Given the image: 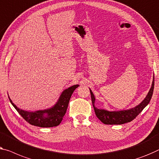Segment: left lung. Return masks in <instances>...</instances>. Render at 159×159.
Masks as SVG:
<instances>
[{
	"label": "left lung",
	"instance_id": "1",
	"mask_svg": "<svg viewBox=\"0 0 159 159\" xmlns=\"http://www.w3.org/2000/svg\"><path fill=\"white\" fill-rule=\"evenodd\" d=\"M153 89H154V77L151 84V87L149 90L148 94L146 95V98L143 99L141 102L135 106L134 108H129L127 110H122V111H110L106 109H101V108H98L95 106V98L93 92L91 89L90 93H91V101L93 103V106L96 113V116L98 117L99 120L101 122L103 123L104 124H110V125H119L124 124L125 123L131 121L140 113L144 108L148 105L150 102L151 97H152Z\"/></svg>",
	"mask_w": 159,
	"mask_h": 159
}]
</instances>
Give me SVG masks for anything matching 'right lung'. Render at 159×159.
Returning <instances> with one entry per match:
<instances>
[{
	"mask_svg": "<svg viewBox=\"0 0 159 159\" xmlns=\"http://www.w3.org/2000/svg\"><path fill=\"white\" fill-rule=\"evenodd\" d=\"M79 85H73L68 89H65L61 93L58 100L51 108L44 110H39L36 111H27L18 108L15 104L12 102L9 98L11 103L16 108L19 114L22 116L28 123L33 125L41 128H49L57 126L62 121L66 110H67L68 103L71 97L73 91L77 89Z\"/></svg>",
	"mask_w": 159,
	"mask_h": 159,
	"instance_id": "add662e5",
	"label": "right lung"
}]
</instances>
